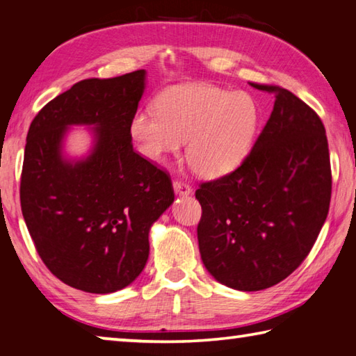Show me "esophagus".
<instances>
[{
	"label": "esophagus",
	"mask_w": 356,
	"mask_h": 356,
	"mask_svg": "<svg viewBox=\"0 0 356 356\" xmlns=\"http://www.w3.org/2000/svg\"><path fill=\"white\" fill-rule=\"evenodd\" d=\"M172 186H174V191H176L177 195H180V196H186V195H190V193L193 191V188H191L188 184L184 182V180H179V179L174 180Z\"/></svg>",
	"instance_id": "esophagus-1"
}]
</instances>
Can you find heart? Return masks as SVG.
<instances>
[{
	"mask_svg": "<svg viewBox=\"0 0 356 356\" xmlns=\"http://www.w3.org/2000/svg\"><path fill=\"white\" fill-rule=\"evenodd\" d=\"M155 108L130 119L129 134L140 154L161 163L186 141V160L207 179L226 176L243 163L261 118L252 95L212 84L168 88L155 99Z\"/></svg>",
	"mask_w": 356,
	"mask_h": 356,
	"instance_id": "obj_1",
	"label": "heart"
}]
</instances>
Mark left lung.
Returning a JSON list of instances; mask_svg holds the SVG:
<instances>
[{"label":"left lung","instance_id":"8db88e82","mask_svg":"<svg viewBox=\"0 0 356 356\" xmlns=\"http://www.w3.org/2000/svg\"><path fill=\"white\" fill-rule=\"evenodd\" d=\"M251 86L275 95L267 124L237 170L196 190L202 262L221 284L245 292L278 284L300 267L331 200L328 141L318 114L284 88Z\"/></svg>","mask_w":356,"mask_h":356}]
</instances>
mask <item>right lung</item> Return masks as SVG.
<instances>
[{
	"instance_id": "add662e5",
	"label": "right lung",
	"mask_w": 356,
	"mask_h": 356,
	"mask_svg": "<svg viewBox=\"0 0 356 356\" xmlns=\"http://www.w3.org/2000/svg\"><path fill=\"white\" fill-rule=\"evenodd\" d=\"M146 72L88 78L42 108L29 125L22 213L35 251L64 284L89 293L127 287L149 257V229L171 206L170 174L134 150L130 119ZM95 124L86 161L60 154L69 124Z\"/></svg>"
}]
</instances>
